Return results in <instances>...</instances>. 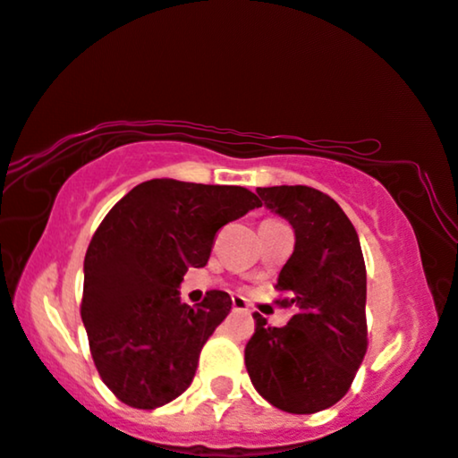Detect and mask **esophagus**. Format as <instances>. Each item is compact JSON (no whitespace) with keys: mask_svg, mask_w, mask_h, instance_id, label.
<instances>
[{"mask_svg":"<svg viewBox=\"0 0 458 458\" xmlns=\"http://www.w3.org/2000/svg\"><path fill=\"white\" fill-rule=\"evenodd\" d=\"M232 307L236 309V311H249V305H247V301L242 299V296H232Z\"/></svg>","mask_w":458,"mask_h":458,"instance_id":"obj_1","label":"esophagus"}]
</instances>
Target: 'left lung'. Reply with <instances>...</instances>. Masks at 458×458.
Instances as JSON below:
<instances>
[{"instance_id":"8db88e82","label":"left lung","mask_w":458,"mask_h":458,"mask_svg":"<svg viewBox=\"0 0 458 458\" xmlns=\"http://www.w3.org/2000/svg\"><path fill=\"white\" fill-rule=\"evenodd\" d=\"M288 220L294 250L278 276V301L294 307L284 327L255 313L244 365L255 390L286 413L309 415L349 392L367 351V276L357 230L340 205L311 186L257 189Z\"/></svg>"}]
</instances>
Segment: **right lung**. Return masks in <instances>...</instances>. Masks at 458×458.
<instances>
[{
  "label": "right lung",
  "mask_w": 458,
  "mask_h": 458,
  "mask_svg": "<svg viewBox=\"0 0 458 458\" xmlns=\"http://www.w3.org/2000/svg\"><path fill=\"white\" fill-rule=\"evenodd\" d=\"M259 205L242 186L156 178L103 217L85 255L81 318L103 384L128 407L157 409L191 386L232 301L209 291L189 307L178 286L208 263L216 232Z\"/></svg>",
  "instance_id": "add662e5"
}]
</instances>
